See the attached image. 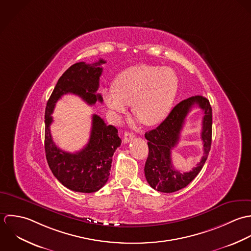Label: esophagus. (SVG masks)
<instances>
[{
	"mask_svg": "<svg viewBox=\"0 0 251 251\" xmlns=\"http://www.w3.org/2000/svg\"><path fill=\"white\" fill-rule=\"evenodd\" d=\"M134 134L133 133H129V132H125V134H124V139H123V141H124V143H129L131 140H133L134 139Z\"/></svg>",
	"mask_w": 251,
	"mask_h": 251,
	"instance_id": "esophagus-1",
	"label": "esophagus"
}]
</instances>
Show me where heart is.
I'll use <instances>...</instances> for the list:
<instances>
[{
	"mask_svg": "<svg viewBox=\"0 0 251 251\" xmlns=\"http://www.w3.org/2000/svg\"><path fill=\"white\" fill-rule=\"evenodd\" d=\"M113 87L102 92L107 107L114 113H124L132 103L133 114L152 126L170 112L178 89V76L170 67L139 64L118 74Z\"/></svg>",
	"mask_w": 251,
	"mask_h": 251,
	"instance_id": "b5f03b06",
	"label": "heart"
}]
</instances>
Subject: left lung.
I'll return each mask as SVG.
<instances>
[{
  "instance_id": "left-lung-1",
  "label": "left lung",
  "mask_w": 251,
  "mask_h": 251,
  "mask_svg": "<svg viewBox=\"0 0 251 251\" xmlns=\"http://www.w3.org/2000/svg\"><path fill=\"white\" fill-rule=\"evenodd\" d=\"M194 105L204 111L201 133L204 156L192 171L180 173L172 165L171 150L178 143L185 118ZM211 133L212 110L209 100L198 95L178 102L156 129L145 135L149 145L145 175L151 187L164 193L176 192L186 187L198 176L206 161L211 146Z\"/></svg>"
}]
</instances>
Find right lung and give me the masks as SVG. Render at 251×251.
<instances>
[{
	"instance_id": "right-lung-1",
	"label": "right lung",
	"mask_w": 251,
	"mask_h": 251,
	"mask_svg": "<svg viewBox=\"0 0 251 251\" xmlns=\"http://www.w3.org/2000/svg\"><path fill=\"white\" fill-rule=\"evenodd\" d=\"M104 63L100 59L92 64L79 62L71 66L58 79L46 107L45 150L49 166L54 176L75 192H96L106 183L112 155L120 147L121 139L114 126L106 125L100 116L93 114L88 144L75 153L66 152L57 148L52 140L51 114L57 100L69 93L79 96L90 105L96 101L101 102V96L96 92L102 73L100 65Z\"/></svg>"
}]
</instances>
